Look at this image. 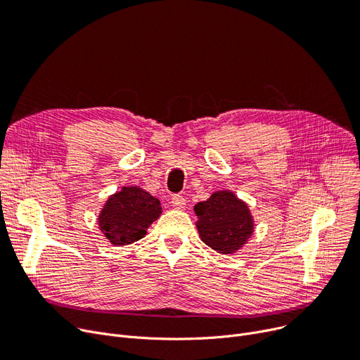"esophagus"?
I'll return each mask as SVG.
<instances>
[{
	"mask_svg": "<svg viewBox=\"0 0 360 360\" xmlns=\"http://www.w3.org/2000/svg\"><path fill=\"white\" fill-rule=\"evenodd\" d=\"M171 205H173L174 210H183L186 207V199L180 195H174L171 199Z\"/></svg>",
	"mask_w": 360,
	"mask_h": 360,
	"instance_id": "obj_1",
	"label": "esophagus"
}]
</instances>
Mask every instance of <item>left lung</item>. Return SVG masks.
<instances>
[{"mask_svg":"<svg viewBox=\"0 0 360 360\" xmlns=\"http://www.w3.org/2000/svg\"><path fill=\"white\" fill-rule=\"evenodd\" d=\"M200 240L222 255L240 250L253 234L255 221L248 203L231 191H217L195 205Z\"/></svg>","mask_w":360,"mask_h":360,"instance_id":"obj_1","label":"left lung"}]
</instances>
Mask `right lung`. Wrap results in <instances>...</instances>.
I'll use <instances>...</instances> for the list:
<instances>
[{"instance_id":"add662e5","label":"right lung","mask_w":360,"mask_h":360,"mask_svg":"<svg viewBox=\"0 0 360 360\" xmlns=\"http://www.w3.org/2000/svg\"><path fill=\"white\" fill-rule=\"evenodd\" d=\"M161 214L157 198L139 186H124L107 199L98 215V226L111 245L126 246L143 238Z\"/></svg>"}]
</instances>
